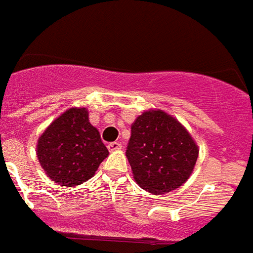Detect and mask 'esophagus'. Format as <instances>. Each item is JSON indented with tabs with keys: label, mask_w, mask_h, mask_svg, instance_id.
<instances>
[{
	"label": "esophagus",
	"mask_w": 253,
	"mask_h": 253,
	"mask_svg": "<svg viewBox=\"0 0 253 253\" xmlns=\"http://www.w3.org/2000/svg\"><path fill=\"white\" fill-rule=\"evenodd\" d=\"M108 150H110V151H118V150H120L123 147L122 146V143H120V142H118V141H115V142H111V143H108Z\"/></svg>",
	"instance_id": "obj_1"
}]
</instances>
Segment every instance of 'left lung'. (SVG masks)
Instances as JSON below:
<instances>
[{
  "label": "left lung",
  "mask_w": 253,
  "mask_h": 253,
  "mask_svg": "<svg viewBox=\"0 0 253 253\" xmlns=\"http://www.w3.org/2000/svg\"><path fill=\"white\" fill-rule=\"evenodd\" d=\"M198 154L189 131L162 110L143 112L131 124L126 158L135 182L149 193L160 195L183 185Z\"/></svg>",
  "instance_id": "1"
}]
</instances>
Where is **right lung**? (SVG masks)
<instances>
[{"mask_svg":"<svg viewBox=\"0 0 253 253\" xmlns=\"http://www.w3.org/2000/svg\"><path fill=\"white\" fill-rule=\"evenodd\" d=\"M108 156L99 131L89 123L86 108H70L56 118L37 142V158L50 179L76 186L94 176Z\"/></svg>","mask_w":253,"mask_h":253,"instance_id":"add662e5","label":"right lung"}]
</instances>
